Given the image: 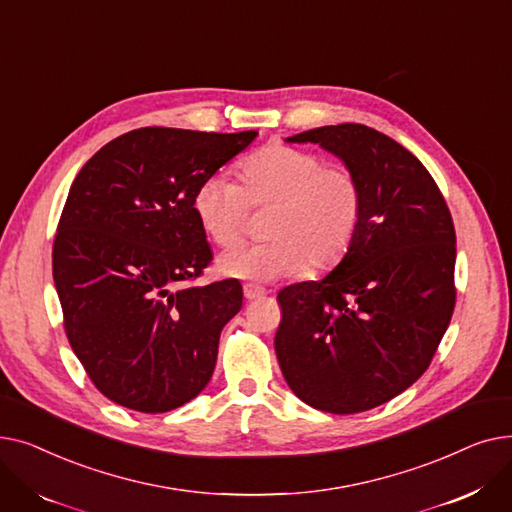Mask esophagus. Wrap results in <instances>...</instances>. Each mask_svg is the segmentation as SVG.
<instances>
[{
    "label": "esophagus",
    "mask_w": 512,
    "mask_h": 512,
    "mask_svg": "<svg viewBox=\"0 0 512 512\" xmlns=\"http://www.w3.org/2000/svg\"><path fill=\"white\" fill-rule=\"evenodd\" d=\"M261 297H265V288H261V286L253 284V282L245 284V299L255 301V299H261Z\"/></svg>",
    "instance_id": "34e87169"
}]
</instances>
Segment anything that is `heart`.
Listing matches in <instances>:
<instances>
[{"label":"heart","mask_w":512,"mask_h":512,"mask_svg":"<svg viewBox=\"0 0 512 512\" xmlns=\"http://www.w3.org/2000/svg\"><path fill=\"white\" fill-rule=\"evenodd\" d=\"M240 180L207 176L193 197L201 228L220 247L242 236L251 207H272L263 222L267 240L220 255V270L228 276L270 282L305 267L326 270L357 236L363 186L353 168L326 164L303 147L270 143L242 161Z\"/></svg>","instance_id":"heart-1"}]
</instances>
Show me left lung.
<instances>
[{
  "mask_svg": "<svg viewBox=\"0 0 512 512\" xmlns=\"http://www.w3.org/2000/svg\"><path fill=\"white\" fill-rule=\"evenodd\" d=\"M288 141L353 168L363 215L332 274L278 292L276 355L309 407L363 413L415 384L438 351L456 303L452 215L421 161L378 130L346 122Z\"/></svg>",
  "mask_w": 512,
  "mask_h": 512,
  "instance_id": "1",
  "label": "left lung"
}]
</instances>
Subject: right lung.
I'll use <instances>...</instances> for the list:
<instances>
[{
	"mask_svg": "<svg viewBox=\"0 0 512 512\" xmlns=\"http://www.w3.org/2000/svg\"><path fill=\"white\" fill-rule=\"evenodd\" d=\"M255 137L137 128L76 174L53 238V282L74 355L116 405L166 413L211 380L242 286L195 284L213 253L193 197Z\"/></svg>",
	"mask_w": 512,
	"mask_h": 512,
	"instance_id": "obj_1",
	"label": "right lung"
}]
</instances>
